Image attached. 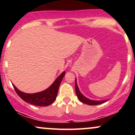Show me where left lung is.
I'll list each match as a JSON object with an SVG mask.
<instances>
[{"mask_svg": "<svg viewBox=\"0 0 135 135\" xmlns=\"http://www.w3.org/2000/svg\"><path fill=\"white\" fill-rule=\"evenodd\" d=\"M75 93H76L77 97H78L79 100L80 102H83L84 103H86V104L89 105H97L99 104H102V103H105V102L107 101V100H100V101H96V100H91L87 98L86 97H85L83 94L80 93V91L79 89L78 86L77 85V81L76 79H75Z\"/></svg>", "mask_w": 135, "mask_h": 135, "instance_id": "obj_1", "label": "left lung"}]
</instances>
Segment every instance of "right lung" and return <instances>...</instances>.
Segmentation results:
<instances>
[{
	"instance_id": "right-lung-1",
	"label": "right lung",
	"mask_w": 135,
	"mask_h": 135,
	"mask_svg": "<svg viewBox=\"0 0 135 135\" xmlns=\"http://www.w3.org/2000/svg\"><path fill=\"white\" fill-rule=\"evenodd\" d=\"M65 72L61 73V75L57 77L56 79L52 84L50 87L48 88L46 90L36 93H25L20 91L14 84H13V86L18 95L25 102L35 106L46 107L53 103L56 98L59 87L63 77L65 76Z\"/></svg>"
}]
</instances>
